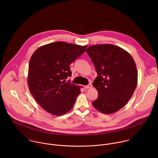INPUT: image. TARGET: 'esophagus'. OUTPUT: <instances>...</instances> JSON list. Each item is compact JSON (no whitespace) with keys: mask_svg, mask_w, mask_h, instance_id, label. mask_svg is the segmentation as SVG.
I'll return each instance as SVG.
<instances>
[{"mask_svg":"<svg viewBox=\"0 0 158 158\" xmlns=\"http://www.w3.org/2000/svg\"><path fill=\"white\" fill-rule=\"evenodd\" d=\"M92 87H93V85H92L91 84H89L87 85H84V87L85 89H90V88H91Z\"/></svg>","mask_w":158,"mask_h":158,"instance_id":"obj_1","label":"esophagus"}]
</instances>
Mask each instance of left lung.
Listing matches in <instances>:
<instances>
[{"label":"left lung","mask_w":158,"mask_h":158,"mask_svg":"<svg viewBox=\"0 0 158 158\" xmlns=\"http://www.w3.org/2000/svg\"><path fill=\"white\" fill-rule=\"evenodd\" d=\"M85 52L98 73L93 85L98 98L93 105L103 114L114 113L126 104L136 88V63L128 52L112 44L94 45Z\"/></svg>","instance_id":"obj_1"}]
</instances>
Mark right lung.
Masks as SVG:
<instances>
[{
  "instance_id": "1",
  "label": "right lung",
  "mask_w": 158,
  "mask_h": 158,
  "mask_svg": "<svg viewBox=\"0 0 158 158\" xmlns=\"http://www.w3.org/2000/svg\"><path fill=\"white\" fill-rule=\"evenodd\" d=\"M87 48L62 41L39 47L29 64L27 84L40 107L54 116L70 111L81 93V87L66 82L71 76L70 64Z\"/></svg>"
}]
</instances>
